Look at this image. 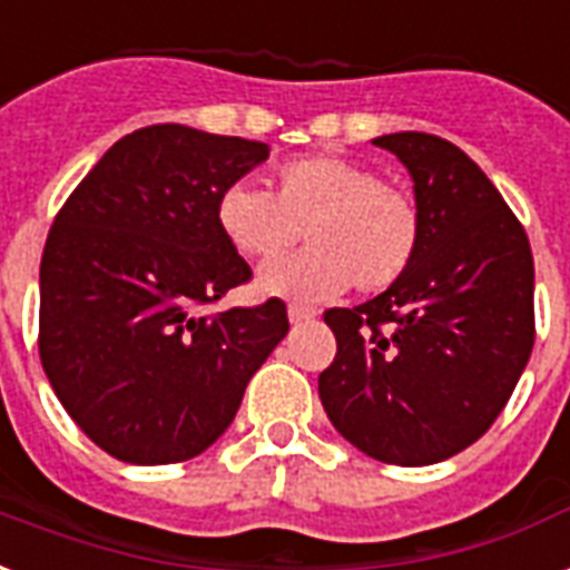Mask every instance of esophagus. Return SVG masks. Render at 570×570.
<instances>
[{
    "label": "esophagus",
    "instance_id": "34e87169",
    "mask_svg": "<svg viewBox=\"0 0 570 570\" xmlns=\"http://www.w3.org/2000/svg\"><path fill=\"white\" fill-rule=\"evenodd\" d=\"M317 312L315 308H308V306H299V303H291L288 306V321L291 324H308L312 317H315Z\"/></svg>",
    "mask_w": 570,
    "mask_h": 570
}]
</instances>
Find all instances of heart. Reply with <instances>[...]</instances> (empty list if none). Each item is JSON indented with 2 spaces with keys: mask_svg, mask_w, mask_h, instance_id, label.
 <instances>
[{
  "mask_svg": "<svg viewBox=\"0 0 570 570\" xmlns=\"http://www.w3.org/2000/svg\"><path fill=\"white\" fill-rule=\"evenodd\" d=\"M225 244L253 262H273L297 244L308 249L258 273L264 297L324 303L356 285L381 294L404 279L422 244V216L410 193L383 184L363 163L308 154L276 166L271 193L232 184L216 198Z\"/></svg>",
  "mask_w": 570,
  "mask_h": 570,
  "instance_id": "b5f03b06",
  "label": "heart"
}]
</instances>
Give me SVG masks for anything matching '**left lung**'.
Instances as JSON below:
<instances>
[{"label": "left lung", "instance_id": "8db88e82", "mask_svg": "<svg viewBox=\"0 0 570 570\" xmlns=\"http://www.w3.org/2000/svg\"><path fill=\"white\" fill-rule=\"evenodd\" d=\"M407 166L422 244L404 279L326 308L335 360L317 392L335 431L383 464L464 452L509 404L535 342L529 237L500 189L431 134L374 139Z\"/></svg>", "mask_w": 570, "mask_h": 570}]
</instances>
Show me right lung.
I'll use <instances>...</instances> for the list:
<instances>
[{
	"mask_svg": "<svg viewBox=\"0 0 570 570\" xmlns=\"http://www.w3.org/2000/svg\"><path fill=\"white\" fill-rule=\"evenodd\" d=\"M240 136L151 125L118 139L56 216L38 351L79 431L127 464H178L232 425L288 333L282 299L196 315L253 279L216 198L267 160Z\"/></svg>",
	"mask_w": 570,
	"mask_h": 570,
	"instance_id": "right-lung-1",
	"label": "right lung"
}]
</instances>
